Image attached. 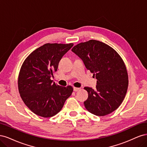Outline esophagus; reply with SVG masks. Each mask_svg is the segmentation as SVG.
I'll list each match as a JSON object with an SVG mask.
<instances>
[{
    "label": "esophagus",
    "instance_id": "obj_1",
    "mask_svg": "<svg viewBox=\"0 0 147 147\" xmlns=\"http://www.w3.org/2000/svg\"><path fill=\"white\" fill-rule=\"evenodd\" d=\"M80 90V88H75V87H74V91L75 92L78 91H79Z\"/></svg>",
    "mask_w": 147,
    "mask_h": 147
}]
</instances>
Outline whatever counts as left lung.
<instances>
[{
	"label": "left lung",
	"instance_id": "left-lung-1",
	"mask_svg": "<svg viewBox=\"0 0 147 147\" xmlns=\"http://www.w3.org/2000/svg\"><path fill=\"white\" fill-rule=\"evenodd\" d=\"M72 51L80 58L97 79L96 90L85 87V108L97 116L110 114L121 105L127 92L128 75L123 59L107 44L95 40L80 43Z\"/></svg>",
	"mask_w": 147,
	"mask_h": 147
}]
</instances>
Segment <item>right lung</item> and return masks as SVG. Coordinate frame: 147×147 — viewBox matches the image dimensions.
<instances>
[{"label": "right lung", "mask_w": 147, "mask_h": 147, "mask_svg": "<svg viewBox=\"0 0 147 147\" xmlns=\"http://www.w3.org/2000/svg\"><path fill=\"white\" fill-rule=\"evenodd\" d=\"M73 43H46L26 59L20 70L18 90L21 99L33 113L45 118L59 112L72 94L71 86H61L51 77L57 71L59 62Z\"/></svg>", "instance_id": "add662e5"}]
</instances>
